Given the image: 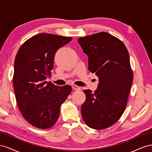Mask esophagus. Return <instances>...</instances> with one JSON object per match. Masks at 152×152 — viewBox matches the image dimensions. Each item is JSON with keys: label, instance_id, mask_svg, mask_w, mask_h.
Returning a JSON list of instances; mask_svg holds the SVG:
<instances>
[{"label": "esophagus", "instance_id": "1", "mask_svg": "<svg viewBox=\"0 0 152 152\" xmlns=\"http://www.w3.org/2000/svg\"><path fill=\"white\" fill-rule=\"evenodd\" d=\"M72 88H73V89H74V90H76V91H79V90H80V87H79V86H76V85L72 86Z\"/></svg>", "mask_w": 152, "mask_h": 152}]
</instances>
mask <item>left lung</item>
Wrapping results in <instances>:
<instances>
[{
  "label": "left lung",
  "mask_w": 152,
  "mask_h": 152,
  "mask_svg": "<svg viewBox=\"0 0 152 152\" xmlns=\"http://www.w3.org/2000/svg\"><path fill=\"white\" fill-rule=\"evenodd\" d=\"M78 42L88 56V70L99 79L94 93L84 90L82 117L88 127L104 129L117 122L126 110L133 80L129 54L122 41L107 32L80 37Z\"/></svg>",
  "instance_id": "obj_1"
}]
</instances>
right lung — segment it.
I'll use <instances>...</instances> for the list:
<instances>
[{"label":"right lung","mask_w":152,"mask_h":152,"mask_svg":"<svg viewBox=\"0 0 152 152\" xmlns=\"http://www.w3.org/2000/svg\"><path fill=\"white\" fill-rule=\"evenodd\" d=\"M72 37L50 34L31 37L16 54L13 86L22 115L39 129L53 127L57 122L61 104L71 93L70 86H57L46 79L51 77L54 55Z\"/></svg>","instance_id":"obj_1"}]
</instances>
